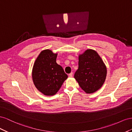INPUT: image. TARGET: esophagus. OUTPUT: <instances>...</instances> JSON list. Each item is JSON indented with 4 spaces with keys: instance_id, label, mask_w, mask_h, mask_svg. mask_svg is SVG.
<instances>
[{
    "instance_id": "esophagus-1",
    "label": "esophagus",
    "mask_w": 132,
    "mask_h": 132,
    "mask_svg": "<svg viewBox=\"0 0 132 132\" xmlns=\"http://www.w3.org/2000/svg\"><path fill=\"white\" fill-rule=\"evenodd\" d=\"M72 76H73V73H72V72H71V73L69 74V77H72Z\"/></svg>"
}]
</instances>
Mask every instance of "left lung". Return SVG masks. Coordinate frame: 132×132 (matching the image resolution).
Listing matches in <instances>:
<instances>
[{
	"instance_id": "1",
	"label": "left lung",
	"mask_w": 132,
	"mask_h": 132,
	"mask_svg": "<svg viewBox=\"0 0 132 132\" xmlns=\"http://www.w3.org/2000/svg\"><path fill=\"white\" fill-rule=\"evenodd\" d=\"M78 59V69L75 73V78L87 93L97 91L106 78L107 68L103 61L97 52L91 49L80 55Z\"/></svg>"
}]
</instances>
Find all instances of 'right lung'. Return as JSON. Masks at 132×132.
<instances>
[{
	"mask_svg": "<svg viewBox=\"0 0 132 132\" xmlns=\"http://www.w3.org/2000/svg\"><path fill=\"white\" fill-rule=\"evenodd\" d=\"M57 54L50 50L41 51L33 66L32 80L36 88L44 95H55L68 77L62 67L56 63Z\"/></svg>",
	"mask_w": 132,
	"mask_h": 132,
	"instance_id": "obj_1",
	"label": "right lung"
}]
</instances>
